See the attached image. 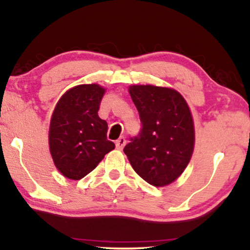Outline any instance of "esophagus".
Masks as SVG:
<instances>
[{"label": "esophagus", "mask_w": 250, "mask_h": 250, "mask_svg": "<svg viewBox=\"0 0 250 250\" xmlns=\"http://www.w3.org/2000/svg\"><path fill=\"white\" fill-rule=\"evenodd\" d=\"M126 145V139L124 138V136H121L117 141H116V148L122 150L123 148H124V146Z\"/></svg>", "instance_id": "1"}]
</instances>
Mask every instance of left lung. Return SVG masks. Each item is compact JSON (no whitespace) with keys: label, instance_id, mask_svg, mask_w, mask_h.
Returning a JSON list of instances; mask_svg holds the SVG:
<instances>
[{"label":"left lung","instance_id":"obj_1","mask_svg":"<svg viewBox=\"0 0 250 250\" xmlns=\"http://www.w3.org/2000/svg\"><path fill=\"white\" fill-rule=\"evenodd\" d=\"M129 94L142 127L125 146V155L149 184L167 186L183 173L192 156L194 127L190 109L172 88L133 85Z\"/></svg>","mask_w":250,"mask_h":250}]
</instances>
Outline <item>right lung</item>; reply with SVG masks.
<instances>
[{
	"label": "right lung",
	"mask_w": 250,
	"mask_h": 250,
	"mask_svg": "<svg viewBox=\"0 0 250 250\" xmlns=\"http://www.w3.org/2000/svg\"><path fill=\"white\" fill-rule=\"evenodd\" d=\"M104 94L98 84L78 85L67 91L54 109L50 151L54 165L68 179H83L115 149L107 139V122L98 115Z\"/></svg>",
	"instance_id": "obj_1"
}]
</instances>
